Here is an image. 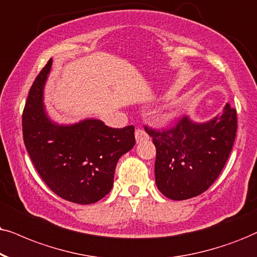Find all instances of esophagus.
<instances>
[{
  "label": "esophagus",
  "instance_id": "34e87169",
  "mask_svg": "<svg viewBox=\"0 0 257 257\" xmlns=\"http://www.w3.org/2000/svg\"><path fill=\"white\" fill-rule=\"evenodd\" d=\"M135 139H136V142H142V141H146V140L149 139V136L147 133H146L144 129H140L138 128L135 131Z\"/></svg>",
  "mask_w": 257,
  "mask_h": 257
}]
</instances>
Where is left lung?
<instances>
[{"label":"left lung","mask_w":257,"mask_h":257,"mask_svg":"<svg viewBox=\"0 0 257 257\" xmlns=\"http://www.w3.org/2000/svg\"><path fill=\"white\" fill-rule=\"evenodd\" d=\"M145 128L157 148L159 191L170 199L185 200L205 192L225 166L236 138L237 112L226 103L222 115L207 122L184 116L167 131Z\"/></svg>","instance_id":"1"}]
</instances>
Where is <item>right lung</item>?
<instances>
[{"instance_id":"obj_1","label":"right lung","mask_w":257,"mask_h":257,"mask_svg":"<svg viewBox=\"0 0 257 257\" xmlns=\"http://www.w3.org/2000/svg\"><path fill=\"white\" fill-rule=\"evenodd\" d=\"M52 59L35 78L22 113L24 142L34 167L57 196L77 204L104 198L118 159L135 145L134 125L110 128L99 119L58 124L47 116L44 87Z\"/></svg>"}]
</instances>
